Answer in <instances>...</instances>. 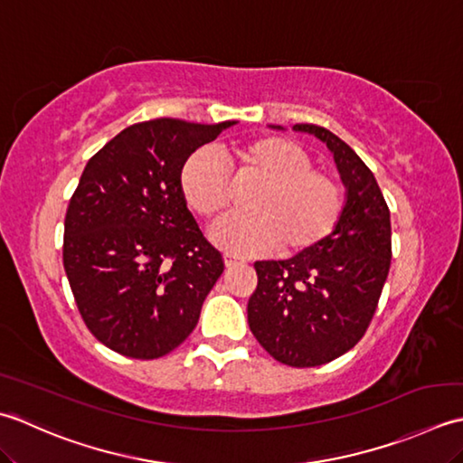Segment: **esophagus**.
I'll return each instance as SVG.
<instances>
[{
	"instance_id": "34e87169",
	"label": "esophagus",
	"mask_w": 463,
	"mask_h": 463,
	"mask_svg": "<svg viewBox=\"0 0 463 463\" xmlns=\"http://www.w3.org/2000/svg\"><path fill=\"white\" fill-rule=\"evenodd\" d=\"M243 260L241 258H238V256H232V253H225L223 256V263L228 268H233V266H238V263H241Z\"/></svg>"
}]
</instances>
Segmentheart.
Returning a JSON list of instances; mask_svg holds the SVG:
<instances>
[{"instance_id": "obj_1", "label": "heart", "mask_w": 463, "mask_h": 463, "mask_svg": "<svg viewBox=\"0 0 463 463\" xmlns=\"http://www.w3.org/2000/svg\"><path fill=\"white\" fill-rule=\"evenodd\" d=\"M230 164L240 177L261 182L245 202V215L212 225L210 240L220 248L253 253L278 248L284 256L314 250L334 232L342 215L335 179L311 167L304 147L279 136H263L235 147ZM185 205L203 220L220 215L232 200L230 177L210 152H195L179 174Z\"/></svg>"}]
</instances>
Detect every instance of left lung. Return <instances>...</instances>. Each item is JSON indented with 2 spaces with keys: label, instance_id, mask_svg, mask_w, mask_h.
I'll return each instance as SVG.
<instances>
[{
  "label": "left lung",
  "instance_id": "obj_1",
  "mask_svg": "<svg viewBox=\"0 0 463 463\" xmlns=\"http://www.w3.org/2000/svg\"><path fill=\"white\" fill-rule=\"evenodd\" d=\"M294 131L327 146L345 202L334 232L314 250L253 263L258 288L248 324L273 360L314 367L352 350L370 326L390 271L392 223L373 174L344 139L314 124H296Z\"/></svg>",
  "mask_w": 463,
  "mask_h": 463
}]
</instances>
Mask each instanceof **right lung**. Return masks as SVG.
Masks as SVG:
<instances>
[{"label": "right lung", "instance_id": "1", "mask_svg": "<svg viewBox=\"0 0 463 463\" xmlns=\"http://www.w3.org/2000/svg\"><path fill=\"white\" fill-rule=\"evenodd\" d=\"M235 124L141 121L83 169L65 215L63 268L83 322L109 350L156 360L197 326L223 260L187 210L179 174Z\"/></svg>", "mask_w": 463, "mask_h": 463}]
</instances>
